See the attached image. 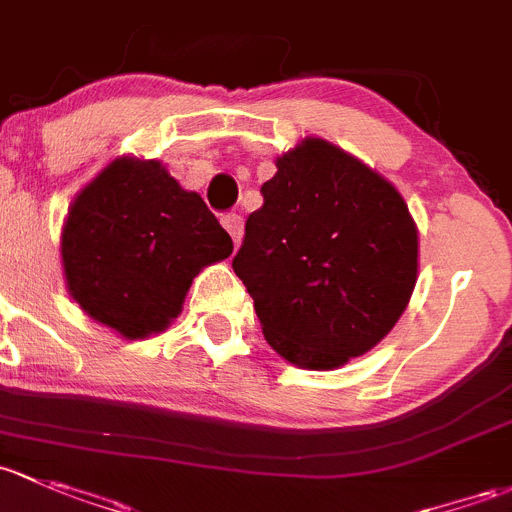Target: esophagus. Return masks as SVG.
I'll use <instances>...</instances> for the list:
<instances>
[{
	"instance_id": "34e87169",
	"label": "esophagus",
	"mask_w": 512,
	"mask_h": 512,
	"mask_svg": "<svg viewBox=\"0 0 512 512\" xmlns=\"http://www.w3.org/2000/svg\"><path fill=\"white\" fill-rule=\"evenodd\" d=\"M220 223H223V228L228 230L235 245H240V240H242V218H240V215L238 213H225L223 218H220Z\"/></svg>"
}]
</instances>
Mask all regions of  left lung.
<instances>
[{
    "instance_id": "obj_1",
    "label": "left lung",
    "mask_w": 512,
    "mask_h": 512,
    "mask_svg": "<svg viewBox=\"0 0 512 512\" xmlns=\"http://www.w3.org/2000/svg\"><path fill=\"white\" fill-rule=\"evenodd\" d=\"M233 270L267 343L309 370L378 346L417 284L419 238L405 198L363 161L309 137L277 159Z\"/></svg>"
}]
</instances>
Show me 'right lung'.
Here are the masks:
<instances>
[{"instance_id":"obj_1","label":"right lung","mask_w":512,"mask_h":512,"mask_svg":"<svg viewBox=\"0 0 512 512\" xmlns=\"http://www.w3.org/2000/svg\"><path fill=\"white\" fill-rule=\"evenodd\" d=\"M230 255L233 240L203 198L154 159L107 164L75 196L61 235L75 304L129 341L164 331L193 277Z\"/></svg>"}]
</instances>
